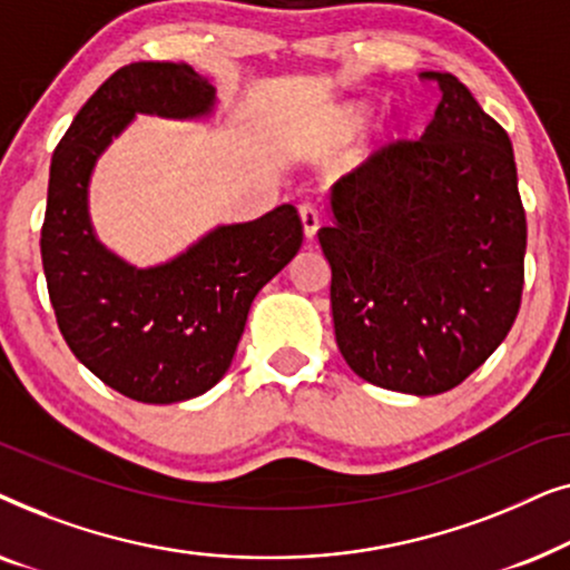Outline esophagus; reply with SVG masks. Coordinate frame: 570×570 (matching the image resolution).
Listing matches in <instances>:
<instances>
[{
    "label": "esophagus",
    "mask_w": 570,
    "mask_h": 570,
    "mask_svg": "<svg viewBox=\"0 0 570 570\" xmlns=\"http://www.w3.org/2000/svg\"><path fill=\"white\" fill-rule=\"evenodd\" d=\"M298 213H301V223H303V236L314 238L318 230V213L311 205H301Z\"/></svg>",
    "instance_id": "obj_1"
}]
</instances>
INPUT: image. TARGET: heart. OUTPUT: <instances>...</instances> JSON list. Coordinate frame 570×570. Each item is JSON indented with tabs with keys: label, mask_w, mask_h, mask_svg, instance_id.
Segmentation results:
<instances>
[{
	"label": "heart",
	"mask_w": 570,
	"mask_h": 570,
	"mask_svg": "<svg viewBox=\"0 0 570 570\" xmlns=\"http://www.w3.org/2000/svg\"><path fill=\"white\" fill-rule=\"evenodd\" d=\"M345 119H347V124H350V127H353V129H365V127H368L371 116H368V111H365V108L353 106V108H350V111L345 114Z\"/></svg>",
	"instance_id": "obj_1"
}]
</instances>
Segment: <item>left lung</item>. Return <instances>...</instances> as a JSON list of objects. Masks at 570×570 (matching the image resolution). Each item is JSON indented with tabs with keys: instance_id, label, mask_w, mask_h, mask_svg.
<instances>
[{
	"instance_id": "obj_1",
	"label": "left lung",
	"mask_w": 570,
	"mask_h": 570,
	"mask_svg": "<svg viewBox=\"0 0 570 570\" xmlns=\"http://www.w3.org/2000/svg\"><path fill=\"white\" fill-rule=\"evenodd\" d=\"M417 142H396L332 186L318 244L334 337L357 376L392 392L454 389L519 314L527 217L511 139L449 72Z\"/></svg>"
}]
</instances>
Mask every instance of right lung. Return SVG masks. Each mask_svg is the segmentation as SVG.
I'll list each match as a JSON object with an SVG mask.
<instances>
[{"label": "right lung", "mask_w": 570, "mask_h": 570, "mask_svg": "<svg viewBox=\"0 0 570 570\" xmlns=\"http://www.w3.org/2000/svg\"><path fill=\"white\" fill-rule=\"evenodd\" d=\"M215 106L189 65L135 61L92 92L51 158L41 256L61 337L106 386L145 404L194 400L228 373L256 293L303 244L293 205L217 225L155 267L100 244L88 186L108 145L137 114L194 121Z\"/></svg>", "instance_id": "add662e5"}]
</instances>
